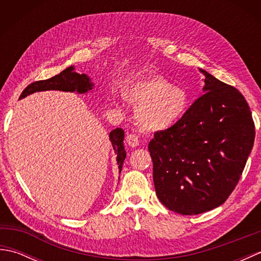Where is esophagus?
I'll return each instance as SVG.
<instances>
[{
	"label": "esophagus",
	"instance_id": "1",
	"mask_svg": "<svg viewBox=\"0 0 261 261\" xmlns=\"http://www.w3.org/2000/svg\"><path fill=\"white\" fill-rule=\"evenodd\" d=\"M125 142H126L127 145H129L130 147H132V148L139 146V137H138V136L135 135V134L126 135V137H125Z\"/></svg>",
	"mask_w": 261,
	"mask_h": 261
}]
</instances>
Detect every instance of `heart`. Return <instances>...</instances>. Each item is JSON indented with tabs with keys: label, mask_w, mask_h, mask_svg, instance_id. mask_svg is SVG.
Wrapping results in <instances>:
<instances>
[{
	"label": "heart",
	"mask_w": 261,
	"mask_h": 261,
	"mask_svg": "<svg viewBox=\"0 0 261 261\" xmlns=\"http://www.w3.org/2000/svg\"><path fill=\"white\" fill-rule=\"evenodd\" d=\"M123 96L138 105L136 114L140 124L156 131L175 125L188 107L186 92L160 76H150L127 85Z\"/></svg>",
	"instance_id": "obj_1"
}]
</instances>
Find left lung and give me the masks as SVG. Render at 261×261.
Returning a JSON list of instances; mask_svg holds the SVG:
<instances>
[{
    "instance_id": "obj_1",
    "label": "left lung",
    "mask_w": 261,
    "mask_h": 261,
    "mask_svg": "<svg viewBox=\"0 0 261 261\" xmlns=\"http://www.w3.org/2000/svg\"><path fill=\"white\" fill-rule=\"evenodd\" d=\"M205 92L149 142L159 201L182 215L207 212L233 192L254 141L250 108L236 87L207 71Z\"/></svg>"
}]
</instances>
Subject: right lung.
I'll list each match as a JSON object with an SVG mask.
<instances>
[{"label":"right lung","mask_w":261,"mask_h":261,"mask_svg":"<svg viewBox=\"0 0 261 261\" xmlns=\"http://www.w3.org/2000/svg\"><path fill=\"white\" fill-rule=\"evenodd\" d=\"M93 88V84L91 80L85 74H79L74 71V66L66 68L62 73L51 77V79L46 81H38L33 82L30 85H28L24 91L21 93L20 98H23L27 95L35 92H41V91H49V90H57V91H65V92H79V93H86ZM110 141L112 142V146L114 149V152L118 154L116 157V162L119 165V170L121 173L122 166L125 159V150L123 146V139H124V131L121 127H116V129L110 132Z\"/></svg>","instance_id":"1"}]
</instances>
